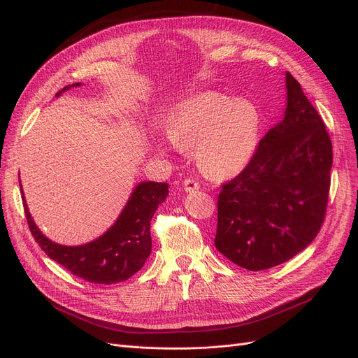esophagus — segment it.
Here are the masks:
<instances>
[{"instance_id": "1", "label": "esophagus", "mask_w": 358, "mask_h": 358, "mask_svg": "<svg viewBox=\"0 0 358 358\" xmlns=\"http://www.w3.org/2000/svg\"><path fill=\"white\" fill-rule=\"evenodd\" d=\"M182 184H184V190H185L187 193H190V192H194V190H199V189H200V184H199V181H197V180H194L193 177L185 178Z\"/></svg>"}]
</instances>
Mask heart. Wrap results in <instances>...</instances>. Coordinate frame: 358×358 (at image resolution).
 Returning <instances> with one entry per match:
<instances>
[{
	"label": "heart",
	"instance_id": "b5f03b06",
	"mask_svg": "<svg viewBox=\"0 0 358 358\" xmlns=\"http://www.w3.org/2000/svg\"><path fill=\"white\" fill-rule=\"evenodd\" d=\"M259 115L245 100L216 91L200 92L176 108L168 135L177 146L197 145V161L206 174L227 178L241 173L258 145Z\"/></svg>",
	"mask_w": 358,
	"mask_h": 358
}]
</instances>
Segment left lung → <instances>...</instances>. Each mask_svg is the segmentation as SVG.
I'll list each match as a JSON object with an SVG mask.
<instances>
[{"mask_svg": "<svg viewBox=\"0 0 358 358\" xmlns=\"http://www.w3.org/2000/svg\"><path fill=\"white\" fill-rule=\"evenodd\" d=\"M286 87L285 117L217 196L216 250L250 271L271 268L303 251L327 215L331 138L290 72Z\"/></svg>", "mask_w": 358, "mask_h": 358, "instance_id": "1", "label": "left lung"}]
</instances>
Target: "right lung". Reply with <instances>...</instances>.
I'll use <instances>...</instances> for the list:
<instances>
[{
	"mask_svg": "<svg viewBox=\"0 0 358 358\" xmlns=\"http://www.w3.org/2000/svg\"><path fill=\"white\" fill-rule=\"evenodd\" d=\"M78 85L81 84L66 85L56 92V96ZM166 194V182H141L116 223L99 239L80 247H64L49 241L34 224L24 197L23 206L29 229L49 258L90 283L113 285L127 280L143 267L152 250L150 219Z\"/></svg>",
	"mask_w": 358,
	"mask_h": 358,
	"instance_id": "right-lung-1",
	"label": "right lung"
}]
</instances>
